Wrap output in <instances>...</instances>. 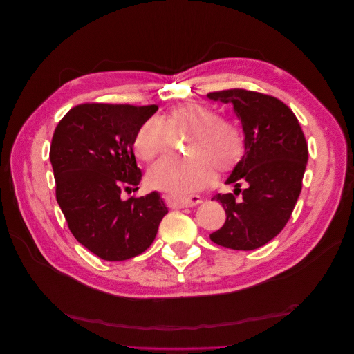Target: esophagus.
<instances>
[{
    "instance_id": "esophagus-1",
    "label": "esophagus",
    "mask_w": 354,
    "mask_h": 354,
    "mask_svg": "<svg viewBox=\"0 0 354 354\" xmlns=\"http://www.w3.org/2000/svg\"><path fill=\"white\" fill-rule=\"evenodd\" d=\"M168 201L173 207L177 208H190L195 207L202 202V198L199 195H190V196H168Z\"/></svg>"
}]
</instances>
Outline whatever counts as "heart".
Instances as JSON below:
<instances>
[{
    "label": "heart",
    "instance_id": "heart-1",
    "mask_svg": "<svg viewBox=\"0 0 354 354\" xmlns=\"http://www.w3.org/2000/svg\"><path fill=\"white\" fill-rule=\"evenodd\" d=\"M192 134L186 143L190 158H165L147 173L149 185L174 194H190L208 186L214 178V167L218 171L230 169L245 151L241 128L202 103H185L171 109L165 121L159 116L146 120L138 128L133 151L142 160H152L162 155L171 134Z\"/></svg>",
    "mask_w": 354,
    "mask_h": 354
}]
</instances>
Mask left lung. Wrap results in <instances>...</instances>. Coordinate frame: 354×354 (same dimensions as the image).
<instances>
[{"instance_id":"1","label":"left lung","mask_w":354,"mask_h":354,"mask_svg":"<svg viewBox=\"0 0 354 354\" xmlns=\"http://www.w3.org/2000/svg\"><path fill=\"white\" fill-rule=\"evenodd\" d=\"M207 97L233 106L245 137V153L226 180L243 198H212L221 202L226 221L209 238L230 250H257L279 234L294 211L308 159L306 137L294 112L272 95L234 88Z\"/></svg>"}]
</instances>
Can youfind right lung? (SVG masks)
I'll use <instances>...</instances> for the list:
<instances>
[{"mask_svg": "<svg viewBox=\"0 0 354 354\" xmlns=\"http://www.w3.org/2000/svg\"><path fill=\"white\" fill-rule=\"evenodd\" d=\"M156 104L85 103L57 124L50 146L57 203L69 230L81 245L106 261H124L155 241L168 212L158 192L122 199L137 190L133 140Z\"/></svg>", "mask_w": 354, "mask_h": 354, "instance_id": "1", "label": "right lung"}]
</instances>
